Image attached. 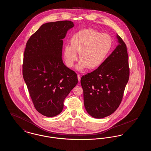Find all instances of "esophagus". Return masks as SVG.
Listing matches in <instances>:
<instances>
[{
  "mask_svg": "<svg viewBox=\"0 0 151 151\" xmlns=\"http://www.w3.org/2000/svg\"><path fill=\"white\" fill-rule=\"evenodd\" d=\"M78 79L79 82H80V79H81V76H80V75H78Z\"/></svg>",
  "mask_w": 151,
  "mask_h": 151,
  "instance_id": "obj_1",
  "label": "esophagus"
}]
</instances>
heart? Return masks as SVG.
Here are the masks:
<instances>
[{"instance_id": "b5f03b06", "label": "heart", "mask_w": 151, "mask_h": 151, "mask_svg": "<svg viewBox=\"0 0 151 151\" xmlns=\"http://www.w3.org/2000/svg\"><path fill=\"white\" fill-rule=\"evenodd\" d=\"M70 45L64 47V55L68 67H72L78 59L81 60L76 68L82 71L88 68L94 70L104 63L113 46L111 37L92 29L80 30L72 35Z\"/></svg>"}]
</instances>
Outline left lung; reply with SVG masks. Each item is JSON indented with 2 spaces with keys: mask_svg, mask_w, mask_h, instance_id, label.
I'll use <instances>...</instances> for the list:
<instances>
[{
  "mask_svg": "<svg viewBox=\"0 0 151 151\" xmlns=\"http://www.w3.org/2000/svg\"><path fill=\"white\" fill-rule=\"evenodd\" d=\"M116 38L119 44L104 63L81 78L84 106L95 118L108 116L117 109L129 79L127 47L118 35Z\"/></svg>",
  "mask_w": 151,
  "mask_h": 151,
  "instance_id": "1",
  "label": "left lung"
}]
</instances>
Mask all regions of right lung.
<instances>
[{"label": "right lung", "instance_id": "obj_1", "mask_svg": "<svg viewBox=\"0 0 151 151\" xmlns=\"http://www.w3.org/2000/svg\"><path fill=\"white\" fill-rule=\"evenodd\" d=\"M71 21L45 23L29 38L24 53L22 75L36 110L52 117L60 114L65 98L78 83L77 74L62 60L63 39Z\"/></svg>", "mask_w": 151, "mask_h": 151}]
</instances>
